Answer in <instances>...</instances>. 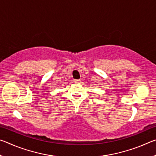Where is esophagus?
<instances>
[{
  "label": "esophagus",
  "instance_id": "esophagus-1",
  "mask_svg": "<svg viewBox=\"0 0 156 156\" xmlns=\"http://www.w3.org/2000/svg\"><path fill=\"white\" fill-rule=\"evenodd\" d=\"M80 80H74V83H76V84H78L79 83H80Z\"/></svg>",
  "mask_w": 156,
  "mask_h": 156
}]
</instances>
